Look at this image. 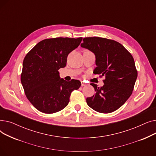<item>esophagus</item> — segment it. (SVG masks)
<instances>
[{
	"mask_svg": "<svg viewBox=\"0 0 156 156\" xmlns=\"http://www.w3.org/2000/svg\"><path fill=\"white\" fill-rule=\"evenodd\" d=\"M81 87H83V86L87 85V83L85 82V81H81Z\"/></svg>",
	"mask_w": 156,
	"mask_h": 156,
	"instance_id": "esophagus-1",
	"label": "esophagus"
}]
</instances>
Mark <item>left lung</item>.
<instances>
[{
	"label": "left lung",
	"instance_id": "1",
	"mask_svg": "<svg viewBox=\"0 0 156 156\" xmlns=\"http://www.w3.org/2000/svg\"><path fill=\"white\" fill-rule=\"evenodd\" d=\"M81 47L95 55V75L104 76V85L90 83L95 94L87 98L89 107L97 112L110 113L119 109L132 95L138 73L134 59L115 40L101 37H85Z\"/></svg>",
	"mask_w": 156,
	"mask_h": 156
}]
</instances>
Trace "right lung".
Segmentation results:
<instances>
[{
    "mask_svg": "<svg viewBox=\"0 0 156 156\" xmlns=\"http://www.w3.org/2000/svg\"><path fill=\"white\" fill-rule=\"evenodd\" d=\"M82 37H58L40 41L26 55L21 81L28 101L40 112L61 111L71 92L81 86L79 80L60 78L58 70L66 66L68 54L80 44Z\"/></svg>",
    "mask_w": 156,
    "mask_h": 156,
    "instance_id": "right-lung-1",
    "label": "right lung"
}]
</instances>
